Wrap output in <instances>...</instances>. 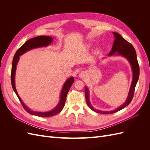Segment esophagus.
<instances>
[{
    "mask_svg": "<svg viewBox=\"0 0 150 150\" xmlns=\"http://www.w3.org/2000/svg\"><path fill=\"white\" fill-rule=\"evenodd\" d=\"M79 78H80L81 79H84V78H85V77H86L85 72H80L79 74Z\"/></svg>",
    "mask_w": 150,
    "mask_h": 150,
    "instance_id": "34e87169",
    "label": "esophagus"
}]
</instances>
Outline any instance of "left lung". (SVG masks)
I'll list each match as a JSON object with an SVG mask.
<instances>
[{
  "mask_svg": "<svg viewBox=\"0 0 150 150\" xmlns=\"http://www.w3.org/2000/svg\"><path fill=\"white\" fill-rule=\"evenodd\" d=\"M112 33L115 36V40L111 51L109 53L108 56H111L115 54V55L121 56L125 57L129 61L131 66V69H132L133 72V79L126 101L123 104H122L121 106L116 108V110L110 111H103L94 108L89 101V89L86 86H85V97L87 104L91 110L97 113H100V114H112V113H115L121 110L122 109L128 106L133 98L135 87L137 84L139 76V67L137 60V53H136L134 48L129 42H128L126 40L122 38L120 34L115 33V32H112Z\"/></svg>",
  "mask_w": 150,
  "mask_h": 150,
  "instance_id": "left-lung-1",
  "label": "left lung"
}]
</instances>
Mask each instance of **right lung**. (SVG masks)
Returning a JSON list of instances; mask_svg holds the SVG:
<instances>
[{
	"mask_svg": "<svg viewBox=\"0 0 150 150\" xmlns=\"http://www.w3.org/2000/svg\"><path fill=\"white\" fill-rule=\"evenodd\" d=\"M53 40V38L50 36L47 35H40L38 37H35L34 38H32L27 41L22 45V46L17 50L16 51L14 56L13 58L12 61V71H11V83L12 88L14 91L15 93L16 94L17 96L19 98L20 102L21 103L22 106L25 109V110L29 112V114L32 115H35L39 117H49L56 115L57 113L60 112L64 106L66 99L68 91L71 88V85L74 83V78L73 77H71V78H68L66 82L64 83V85L62 86V88L61 90V93L60 95V100L59 101L57 105L56 106L55 108L49 111L46 112H39V111H34L30 110V109L27 106L24 102L22 101L21 98L19 97V94L17 93V91L16 88V84H15V75H16V67L18 62H19L20 56L22 54H24L26 52H28L31 49H33L35 48H39V47H42L48 46L51 44Z\"/></svg>",
	"mask_w": 150,
	"mask_h": 150,
	"instance_id": "right-lung-1",
	"label": "right lung"
}]
</instances>
